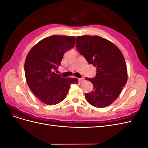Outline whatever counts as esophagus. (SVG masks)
I'll return each instance as SVG.
<instances>
[{
	"instance_id": "esophagus-1",
	"label": "esophagus",
	"mask_w": 148,
	"mask_h": 148,
	"mask_svg": "<svg viewBox=\"0 0 148 148\" xmlns=\"http://www.w3.org/2000/svg\"><path fill=\"white\" fill-rule=\"evenodd\" d=\"M84 81V78H79L78 79V82H79V83H83V82Z\"/></svg>"
}]
</instances>
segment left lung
Masks as SVG:
<instances>
[{
	"label": "left lung",
	"instance_id": "8db88e82",
	"mask_svg": "<svg viewBox=\"0 0 148 148\" xmlns=\"http://www.w3.org/2000/svg\"><path fill=\"white\" fill-rule=\"evenodd\" d=\"M76 47L89 64L96 67V77L86 78L93 89L85 93L86 101L94 107L103 108L119 97L127 82V69L119 49L112 42L97 36L77 37Z\"/></svg>",
	"mask_w": 148,
	"mask_h": 148
}]
</instances>
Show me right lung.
Listing matches in <instances>:
<instances>
[{
    "label": "right lung",
    "instance_id": "add662e5",
    "mask_svg": "<svg viewBox=\"0 0 148 148\" xmlns=\"http://www.w3.org/2000/svg\"><path fill=\"white\" fill-rule=\"evenodd\" d=\"M75 37L53 35L31 49L25 62L26 82L42 102L55 105L63 101L77 78H63L54 70L60 65L64 53L75 47Z\"/></svg>",
    "mask_w": 148,
    "mask_h": 148
}]
</instances>
